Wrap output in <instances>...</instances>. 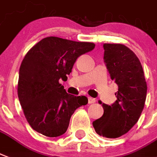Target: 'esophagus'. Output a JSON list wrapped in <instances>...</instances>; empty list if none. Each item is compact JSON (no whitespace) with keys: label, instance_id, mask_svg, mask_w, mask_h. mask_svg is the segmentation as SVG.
<instances>
[{"label":"esophagus","instance_id":"34e87169","mask_svg":"<svg viewBox=\"0 0 157 157\" xmlns=\"http://www.w3.org/2000/svg\"><path fill=\"white\" fill-rule=\"evenodd\" d=\"M96 102V99H94L92 97H88V103L89 104H92V103H95Z\"/></svg>","mask_w":157,"mask_h":157}]
</instances>
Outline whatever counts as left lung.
Instances as JSON below:
<instances>
[{
  "label": "left lung",
  "mask_w": 157,
  "mask_h": 157,
  "mask_svg": "<svg viewBox=\"0 0 157 157\" xmlns=\"http://www.w3.org/2000/svg\"><path fill=\"white\" fill-rule=\"evenodd\" d=\"M103 47L104 62L118 91L113 104H102L104 114L92 125L100 136L117 138L127 133L139 120L147 86L141 64L132 50L121 44H104Z\"/></svg>",
  "instance_id": "left-lung-1"
}]
</instances>
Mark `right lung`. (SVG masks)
<instances>
[{
  "instance_id": "right-lung-1",
  "label": "right lung",
  "mask_w": 157,
  "mask_h": 157,
  "mask_svg": "<svg viewBox=\"0 0 157 157\" xmlns=\"http://www.w3.org/2000/svg\"><path fill=\"white\" fill-rule=\"evenodd\" d=\"M94 48V43L50 36L27 52L20 67L17 92L25 118L36 132L60 136L67 132L74 111L87 104L86 96L68 94L59 81L66 82L77 58Z\"/></svg>"
}]
</instances>
